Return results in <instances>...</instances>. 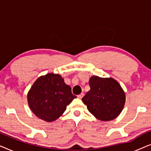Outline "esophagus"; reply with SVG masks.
Listing matches in <instances>:
<instances>
[{"label":"esophagus","instance_id":"esophagus-1","mask_svg":"<svg viewBox=\"0 0 151 151\" xmlns=\"http://www.w3.org/2000/svg\"><path fill=\"white\" fill-rule=\"evenodd\" d=\"M83 96H84V93H80V95H78V98H79V99H82V97H83Z\"/></svg>","mask_w":151,"mask_h":151}]
</instances>
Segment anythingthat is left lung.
Listing matches in <instances>:
<instances>
[{
    "mask_svg": "<svg viewBox=\"0 0 151 151\" xmlns=\"http://www.w3.org/2000/svg\"><path fill=\"white\" fill-rule=\"evenodd\" d=\"M88 84L91 89L82 99L88 111L102 121L116 118L126 100L125 93L118 82L112 78L92 76Z\"/></svg>",
    "mask_w": 151,
    "mask_h": 151,
    "instance_id": "8db88e82",
    "label": "left lung"
}]
</instances>
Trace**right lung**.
<instances>
[{"label":"right lung","instance_id":"right-lung-1","mask_svg":"<svg viewBox=\"0 0 151 151\" xmlns=\"http://www.w3.org/2000/svg\"><path fill=\"white\" fill-rule=\"evenodd\" d=\"M76 96L60 75L47 73L39 77L27 94L29 106L39 118L51 122L65 112Z\"/></svg>","mask_w":151,"mask_h":151}]
</instances>
